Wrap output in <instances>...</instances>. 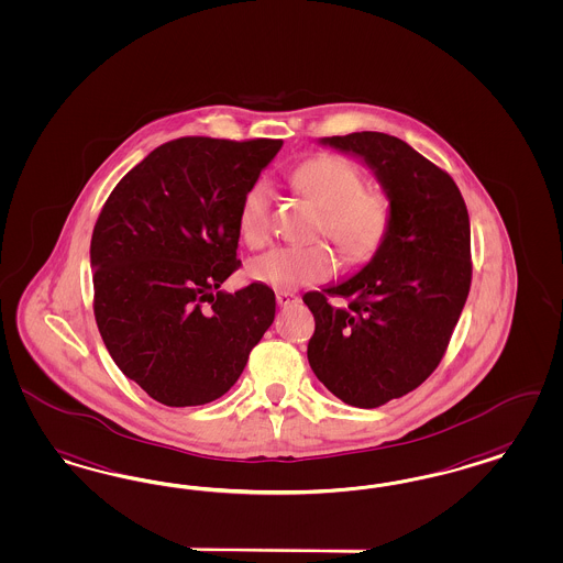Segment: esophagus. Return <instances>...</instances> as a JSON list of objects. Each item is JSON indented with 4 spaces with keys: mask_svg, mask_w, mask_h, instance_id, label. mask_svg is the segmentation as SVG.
I'll return each instance as SVG.
<instances>
[{
    "mask_svg": "<svg viewBox=\"0 0 563 563\" xmlns=\"http://www.w3.org/2000/svg\"><path fill=\"white\" fill-rule=\"evenodd\" d=\"M275 298H277V305H279V307H290V305L300 302V298H298L296 294H291V291L286 290L277 291V296H275Z\"/></svg>",
    "mask_w": 563,
    "mask_h": 563,
    "instance_id": "esophagus-1",
    "label": "esophagus"
}]
</instances>
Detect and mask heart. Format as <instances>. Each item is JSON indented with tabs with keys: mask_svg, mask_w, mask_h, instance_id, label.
<instances>
[{
	"mask_svg": "<svg viewBox=\"0 0 563 563\" xmlns=\"http://www.w3.org/2000/svg\"><path fill=\"white\" fill-rule=\"evenodd\" d=\"M294 188L321 209L317 233L332 240L349 263H365L382 249L390 228L388 200L363 189V175L338 154H317L291 170ZM269 189L254 184L242 198L238 225L246 246L261 249L269 240ZM335 272L332 249L317 242L309 246L273 249L252 258L246 273L252 282L277 290H294L325 282Z\"/></svg>",
	"mask_w": 563,
	"mask_h": 563,
	"instance_id": "1",
	"label": "heart"
}]
</instances>
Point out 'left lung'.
Masks as SVG:
<instances>
[{
  "mask_svg": "<svg viewBox=\"0 0 563 563\" xmlns=\"http://www.w3.org/2000/svg\"><path fill=\"white\" fill-rule=\"evenodd\" d=\"M319 144L361 158L390 200L372 261L302 296L314 317L312 372L346 405L374 409L416 390L449 346L472 284L470 214L451 175L398 137L361 131ZM325 292L350 305L333 308Z\"/></svg>",
  "mask_w": 563,
  "mask_h": 563,
  "instance_id": "obj_1",
  "label": "left lung"
}]
</instances>
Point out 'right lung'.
Instances as JSON below:
<instances>
[{"label": "right lung", "instance_id": "1", "mask_svg": "<svg viewBox=\"0 0 563 563\" xmlns=\"http://www.w3.org/2000/svg\"><path fill=\"white\" fill-rule=\"evenodd\" d=\"M282 144L173 140L126 173L98 217V330L119 369L167 407L225 395L273 323L269 286L221 284L240 267L242 198Z\"/></svg>", "mask_w": 563, "mask_h": 563}]
</instances>
